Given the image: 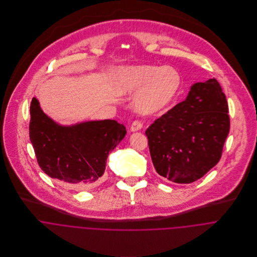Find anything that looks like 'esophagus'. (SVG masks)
Returning a JSON list of instances; mask_svg holds the SVG:
<instances>
[{"instance_id":"obj_1","label":"esophagus","mask_w":257,"mask_h":257,"mask_svg":"<svg viewBox=\"0 0 257 257\" xmlns=\"http://www.w3.org/2000/svg\"><path fill=\"white\" fill-rule=\"evenodd\" d=\"M144 126V123L142 122V120L140 119H136L131 123V131L132 132H138L140 130H142Z\"/></svg>"}]
</instances>
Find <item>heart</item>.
Returning <instances> with one entry per match:
<instances>
[{"label":"heart","instance_id":"heart-1","mask_svg":"<svg viewBox=\"0 0 257 257\" xmlns=\"http://www.w3.org/2000/svg\"><path fill=\"white\" fill-rule=\"evenodd\" d=\"M182 79L170 66L141 65L121 69L115 81L119 94L141 90L135 106L143 113H152L167 107L177 96Z\"/></svg>","mask_w":257,"mask_h":257}]
</instances>
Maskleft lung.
<instances>
[{"label": "left lung", "mask_w": 257, "mask_h": 257, "mask_svg": "<svg viewBox=\"0 0 257 257\" xmlns=\"http://www.w3.org/2000/svg\"><path fill=\"white\" fill-rule=\"evenodd\" d=\"M228 106L220 83H196L186 100L154 120L146 132L156 172L175 183L202 178L221 157L229 133Z\"/></svg>", "instance_id": "left-lung-1"}]
</instances>
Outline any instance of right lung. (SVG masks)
<instances>
[{
	"mask_svg": "<svg viewBox=\"0 0 257 257\" xmlns=\"http://www.w3.org/2000/svg\"><path fill=\"white\" fill-rule=\"evenodd\" d=\"M30 112V140L39 167L74 189H89L97 183L109 153L126 134L123 124L113 119L61 126L42 111L36 98Z\"/></svg>",
	"mask_w": 257,
	"mask_h": 257,
	"instance_id": "right-lung-1",
	"label": "right lung"
}]
</instances>
